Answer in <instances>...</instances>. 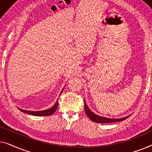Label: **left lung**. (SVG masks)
<instances>
[{
  "mask_svg": "<svg viewBox=\"0 0 152 152\" xmlns=\"http://www.w3.org/2000/svg\"><path fill=\"white\" fill-rule=\"evenodd\" d=\"M84 109L85 112H86V115L92 121L95 122H97V123H113V122H120L122 120H126V118L129 117V115L126 116V117L121 118H109L106 117H102V116L98 115L97 114L93 113L92 111H91V109L88 107V106L86 105V102L84 101Z\"/></svg>",
  "mask_w": 152,
  "mask_h": 152,
  "instance_id": "obj_1",
  "label": "left lung"
}]
</instances>
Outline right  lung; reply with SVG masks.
<instances>
[{"instance_id": "1", "label": "right lung", "mask_w": 152, "mask_h": 152, "mask_svg": "<svg viewBox=\"0 0 152 152\" xmlns=\"http://www.w3.org/2000/svg\"><path fill=\"white\" fill-rule=\"evenodd\" d=\"M63 90H64V89H63ZM63 90L61 91V93H62V91H63ZM61 93H60V95H61ZM57 107H58V100L56 102V103L53 106V107H50L48 109L43 110V111H26V110H23V109H19V108H18V109H19L20 111L24 112V113H26L30 114V115H36V116H48V115H53V114L55 112L56 110H57Z\"/></svg>"}]
</instances>
